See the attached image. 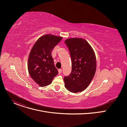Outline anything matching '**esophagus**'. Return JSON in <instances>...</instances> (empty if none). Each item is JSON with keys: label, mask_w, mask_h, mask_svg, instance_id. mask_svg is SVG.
<instances>
[{"label": "esophagus", "mask_w": 127, "mask_h": 127, "mask_svg": "<svg viewBox=\"0 0 127 127\" xmlns=\"http://www.w3.org/2000/svg\"><path fill=\"white\" fill-rule=\"evenodd\" d=\"M62 69H59L58 70V72H59V74H61V72H62Z\"/></svg>", "instance_id": "1"}]
</instances>
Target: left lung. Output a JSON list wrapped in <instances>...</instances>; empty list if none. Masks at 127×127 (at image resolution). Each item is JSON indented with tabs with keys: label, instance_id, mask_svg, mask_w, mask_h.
Listing matches in <instances>:
<instances>
[{
	"label": "left lung",
	"instance_id": "8db88e82",
	"mask_svg": "<svg viewBox=\"0 0 127 127\" xmlns=\"http://www.w3.org/2000/svg\"><path fill=\"white\" fill-rule=\"evenodd\" d=\"M72 61V71L65 76V88L77 93L84 90L93 80L96 71V62L94 50L82 38H70L65 41Z\"/></svg>",
	"mask_w": 127,
	"mask_h": 127
}]
</instances>
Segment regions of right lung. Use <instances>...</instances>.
<instances>
[{"label":"right lung","mask_w":127,"mask_h":127,"mask_svg":"<svg viewBox=\"0 0 127 127\" xmlns=\"http://www.w3.org/2000/svg\"><path fill=\"white\" fill-rule=\"evenodd\" d=\"M62 39L53 34H45L33 46L30 53L28 68L31 78L39 86L50 84L58 74L52 57V51Z\"/></svg>","instance_id":"right-lung-1"}]
</instances>
